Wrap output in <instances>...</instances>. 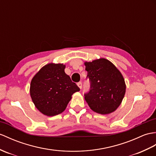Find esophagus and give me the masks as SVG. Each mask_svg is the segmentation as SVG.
Here are the masks:
<instances>
[{
  "label": "esophagus",
  "mask_w": 156,
  "mask_h": 156,
  "mask_svg": "<svg viewBox=\"0 0 156 156\" xmlns=\"http://www.w3.org/2000/svg\"><path fill=\"white\" fill-rule=\"evenodd\" d=\"M77 85H78V86L79 87V88H80V89H82V84L81 82H78V84H77Z\"/></svg>",
  "instance_id": "esophagus-1"
}]
</instances>
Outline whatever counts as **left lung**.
I'll list each match as a JSON object with an SVG mask.
<instances>
[{"mask_svg": "<svg viewBox=\"0 0 156 156\" xmlns=\"http://www.w3.org/2000/svg\"><path fill=\"white\" fill-rule=\"evenodd\" d=\"M86 78L90 90L84 98L91 109L101 114H110L117 109L124 98L126 84L116 67L104 58L85 62Z\"/></svg>", "mask_w": 156, "mask_h": 156, "instance_id": "1", "label": "left lung"}]
</instances>
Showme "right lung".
<instances>
[{"label":"right lung","instance_id":"obj_1","mask_svg":"<svg viewBox=\"0 0 156 156\" xmlns=\"http://www.w3.org/2000/svg\"><path fill=\"white\" fill-rule=\"evenodd\" d=\"M62 64H48L32 78L30 96L37 109L43 114L54 116L66 109L72 95L80 91L76 83L64 72Z\"/></svg>","mask_w":156,"mask_h":156}]
</instances>
